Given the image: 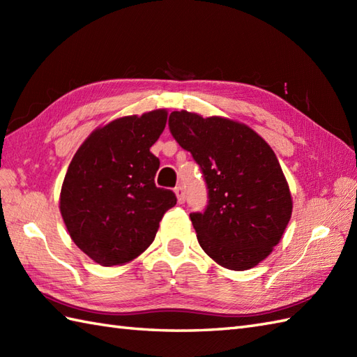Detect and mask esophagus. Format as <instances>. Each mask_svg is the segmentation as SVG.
<instances>
[{
  "label": "esophagus",
  "instance_id": "obj_1",
  "mask_svg": "<svg viewBox=\"0 0 357 357\" xmlns=\"http://www.w3.org/2000/svg\"><path fill=\"white\" fill-rule=\"evenodd\" d=\"M174 193H176V198H178L179 204H184L185 202V192H184L183 187L178 185L176 188H174Z\"/></svg>",
  "mask_w": 357,
  "mask_h": 357
}]
</instances>
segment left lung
I'll use <instances>...</instances> for the list:
<instances>
[{"mask_svg": "<svg viewBox=\"0 0 357 357\" xmlns=\"http://www.w3.org/2000/svg\"><path fill=\"white\" fill-rule=\"evenodd\" d=\"M170 133L199 165L208 190L204 213H190L199 245L230 270L264 261L291 218L293 201L275 151L236 121L172 112Z\"/></svg>", "mask_w": 357, "mask_h": 357, "instance_id": "left-lung-1", "label": "left lung"}]
</instances>
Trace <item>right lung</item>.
I'll list each match as a JSON object with an SVG mask.
<instances>
[{"instance_id": "obj_1", "label": "right lung", "mask_w": 357, "mask_h": 357, "mask_svg": "<svg viewBox=\"0 0 357 357\" xmlns=\"http://www.w3.org/2000/svg\"><path fill=\"white\" fill-rule=\"evenodd\" d=\"M165 123L164 109L112 121L82 142L67 169L59 196L67 231L104 267L146 252L176 204L172 190L155 185L159 159L150 151Z\"/></svg>"}]
</instances>
